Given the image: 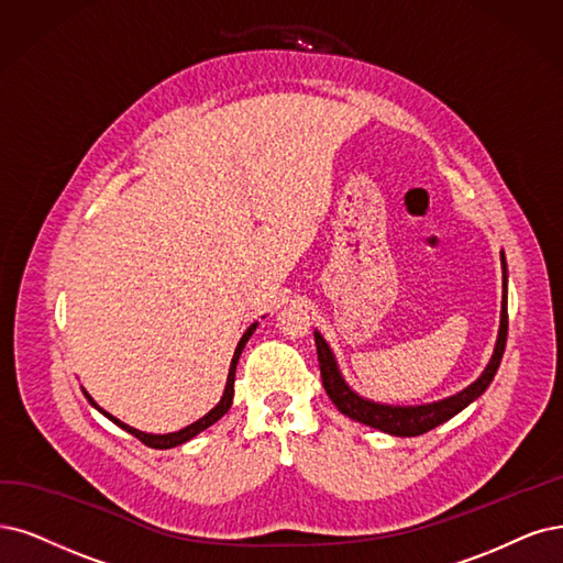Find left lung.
Returning <instances> with one entry per match:
<instances>
[{
  "label": "left lung",
  "mask_w": 563,
  "mask_h": 563,
  "mask_svg": "<svg viewBox=\"0 0 563 563\" xmlns=\"http://www.w3.org/2000/svg\"><path fill=\"white\" fill-rule=\"evenodd\" d=\"M501 266H504L501 322H498V336H496L492 360L475 383H471L462 391L452 394V397H448V399L422 404V406H391V404L371 401V399H364L362 394H357L345 383L334 352H331L329 343L324 341L320 331H316L320 376H322V385L329 394V399L334 401V406L343 415H347L350 420L362 422V424L373 427L378 431H385L389 435H404V439H410V435H422V433L435 429L439 424L452 420L456 412L468 408L475 399H481L485 389L492 385L496 371H498V364H501L504 350H506V336H508V268H506L504 250H501Z\"/></svg>",
  "instance_id": "left-lung-1"
}]
</instances>
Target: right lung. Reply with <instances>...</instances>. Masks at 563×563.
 I'll list each match as a JSON object with an SVG mask.
<instances>
[{"instance_id":"obj_1","label":"right lung","mask_w":563,"mask_h":563,"mask_svg":"<svg viewBox=\"0 0 563 563\" xmlns=\"http://www.w3.org/2000/svg\"><path fill=\"white\" fill-rule=\"evenodd\" d=\"M257 329V322H253L250 324L247 329H245V334L241 336V341H239V345H236V350H234V357H232V364H229V373H227V385H224V391H222V397H220V401H218V406L216 408H211L208 410L203 418H199L197 422H192V424H187V427H183L180 431H172V433H145V431H139V429H134V427H130V424H124V422H120L118 418H113L111 412H107L103 408H99L97 404H95V399L90 397V394L82 389V394H86V399L101 412V415H107V418L113 422V424H118L120 429H124L128 433H132V435H136V439L141 441V443H145L148 448H155V450H169V448H176V445H183V443H187L190 439H195L197 433H201L203 429H208L211 424H216L222 415L232 408V399H234V376H236V364H239V357H241V352H243V347H245V343H247V339L253 336V331Z\"/></svg>"}]
</instances>
